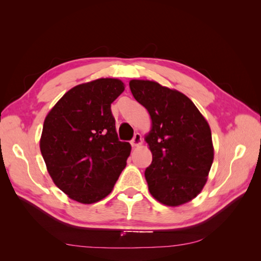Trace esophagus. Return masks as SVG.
<instances>
[{
    "mask_svg": "<svg viewBox=\"0 0 261 261\" xmlns=\"http://www.w3.org/2000/svg\"><path fill=\"white\" fill-rule=\"evenodd\" d=\"M142 145V137L140 134H136L134 139L131 141V146L132 147H139Z\"/></svg>",
    "mask_w": 261,
    "mask_h": 261,
    "instance_id": "obj_1",
    "label": "esophagus"
}]
</instances>
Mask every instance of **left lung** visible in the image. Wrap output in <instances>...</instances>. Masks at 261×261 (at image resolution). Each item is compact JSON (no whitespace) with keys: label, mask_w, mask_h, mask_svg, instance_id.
I'll list each match as a JSON object with an SVG mask.
<instances>
[{"label":"left lung","mask_w":261,"mask_h":261,"mask_svg":"<svg viewBox=\"0 0 261 261\" xmlns=\"http://www.w3.org/2000/svg\"><path fill=\"white\" fill-rule=\"evenodd\" d=\"M132 95L151 119L145 141L152 153L145 176L152 197L167 206L191 202L207 181L214 159L211 127L185 94L148 80H131Z\"/></svg>","instance_id":"8db88e82"}]
</instances>
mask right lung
<instances>
[{"instance_id": "add662e5", "label": "right lung", "mask_w": 261, "mask_h": 261, "mask_svg": "<svg viewBox=\"0 0 261 261\" xmlns=\"http://www.w3.org/2000/svg\"><path fill=\"white\" fill-rule=\"evenodd\" d=\"M124 91L118 79H98L75 87L49 111L40 151L53 181L82 204L101 201L112 192L130 156L121 142L111 104Z\"/></svg>"}]
</instances>
